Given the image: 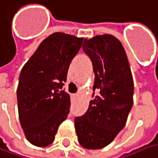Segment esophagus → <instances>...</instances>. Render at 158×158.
Listing matches in <instances>:
<instances>
[{
    "label": "esophagus",
    "mask_w": 158,
    "mask_h": 158,
    "mask_svg": "<svg viewBox=\"0 0 158 158\" xmlns=\"http://www.w3.org/2000/svg\"><path fill=\"white\" fill-rule=\"evenodd\" d=\"M72 97H73V98H77V97H78V95H77V94H73V95H72Z\"/></svg>",
    "instance_id": "esophagus-1"
}]
</instances>
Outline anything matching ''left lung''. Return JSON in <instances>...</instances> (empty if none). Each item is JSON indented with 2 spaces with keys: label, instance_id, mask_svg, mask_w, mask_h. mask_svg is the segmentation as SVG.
I'll return each instance as SVG.
<instances>
[{
  "label": "left lung",
  "instance_id": "left-lung-1",
  "mask_svg": "<svg viewBox=\"0 0 158 158\" xmlns=\"http://www.w3.org/2000/svg\"><path fill=\"white\" fill-rule=\"evenodd\" d=\"M82 48L95 72L94 98L88 111L75 118V129L83 148L100 149L111 143L125 126L133 105V79L125 50L114 35L85 39Z\"/></svg>",
  "mask_w": 158,
  "mask_h": 158
}]
</instances>
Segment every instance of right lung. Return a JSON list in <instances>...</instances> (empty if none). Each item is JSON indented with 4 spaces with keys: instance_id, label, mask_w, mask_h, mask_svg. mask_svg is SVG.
Instances as JSON below:
<instances>
[{
    "instance_id": "obj_1",
    "label": "right lung",
    "mask_w": 158,
    "mask_h": 158,
    "mask_svg": "<svg viewBox=\"0 0 158 158\" xmlns=\"http://www.w3.org/2000/svg\"><path fill=\"white\" fill-rule=\"evenodd\" d=\"M83 38L56 32L43 41L21 70L17 89L19 117L27 139L36 147L54 140L70 113V95L61 90Z\"/></svg>"
}]
</instances>
